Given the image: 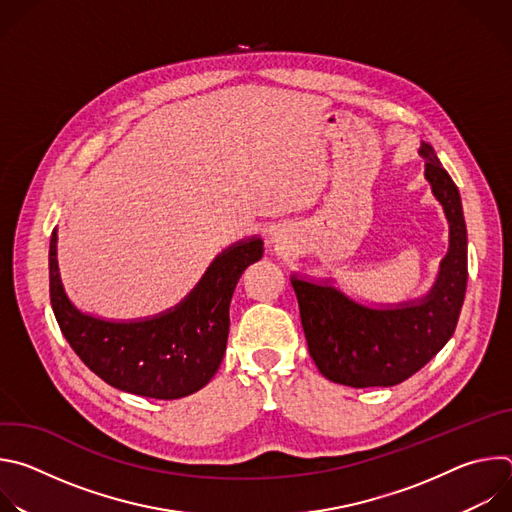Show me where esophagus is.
Instances as JSON below:
<instances>
[{
    "instance_id": "esophagus-1",
    "label": "esophagus",
    "mask_w": 512,
    "mask_h": 512,
    "mask_svg": "<svg viewBox=\"0 0 512 512\" xmlns=\"http://www.w3.org/2000/svg\"><path fill=\"white\" fill-rule=\"evenodd\" d=\"M275 241H277V239H275ZM279 241H281V237H279Z\"/></svg>"
}]
</instances>
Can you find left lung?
Masks as SVG:
<instances>
[{
	"label": "left lung",
	"mask_w": 512,
	"mask_h": 512,
	"mask_svg": "<svg viewBox=\"0 0 512 512\" xmlns=\"http://www.w3.org/2000/svg\"><path fill=\"white\" fill-rule=\"evenodd\" d=\"M425 180L450 225V249L429 294L397 306L369 308L330 281L291 277L310 356L332 383L354 389L393 387L415 375L452 338L466 296L468 237L458 186L421 141Z\"/></svg>",
	"instance_id": "8db88e82"
}]
</instances>
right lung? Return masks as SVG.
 <instances>
[{
	"mask_svg": "<svg viewBox=\"0 0 512 512\" xmlns=\"http://www.w3.org/2000/svg\"><path fill=\"white\" fill-rule=\"evenodd\" d=\"M56 231L50 237V304L79 358L107 385L141 397L180 399L200 391L221 367L229 338V306L243 271L263 257L259 237L218 255L172 310L111 322L72 306L58 273Z\"/></svg>",
	"mask_w": 512,
	"mask_h": 512,
	"instance_id": "right-lung-1",
	"label": "right lung"
}]
</instances>
